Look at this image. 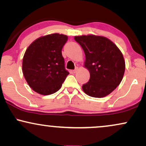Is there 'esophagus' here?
<instances>
[{
	"instance_id": "34e87169",
	"label": "esophagus",
	"mask_w": 146,
	"mask_h": 146,
	"mask_svg": "<svg viewBox=\"0 0 146 146\" xmlns=\"http://www.w3.org/2000/svg\"><path fill=\"white\" fill-rule=\"evenodd\" d=\"M77 70H78V68L76 67L74 70H73V73H76V72L77 71Z\"/></svg>"
}]
</instances>
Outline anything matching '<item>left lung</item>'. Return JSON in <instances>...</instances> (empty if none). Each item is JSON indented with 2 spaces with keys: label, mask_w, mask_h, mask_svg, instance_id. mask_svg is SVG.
<instances>
[{
  "label": "left lung",
  "mask_w": 146,
  "mask_h": 146,
  "mask_svg": "<svg viewBox=\"0 0 146 146\" xmlns=\"http://www.w3.org/2000/svg\"><path fill=\"white\" fill-rule=\"evenodd\" d=\"M86 54L85 67L90 78L82 86L86 94L102 98L117 88L122 81L125 69L124 58L117 46L108 38L94 35L75 36Z\"/></svg>",
  "instance_id": "1"
}]
</instances>
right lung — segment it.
<instances>
[{
    "label": "right lung",
    "instance_id": "right-lung-1",
    "mask_svg": "<svg viewBox=\"0 0 146 146\" xmlns=\"http://www.w3.org/2000/svg\"><path fill=\"white\" fill-rule=\"evenodd\" d=\"M67 39L65 35H47L35 40L25 51L23 73L29 87L37 93L42 95L55 93L69 74L62 55Z\"/></svg>",
    "mask_w": 146,
    "mask_h": 146
}]
</instances>
